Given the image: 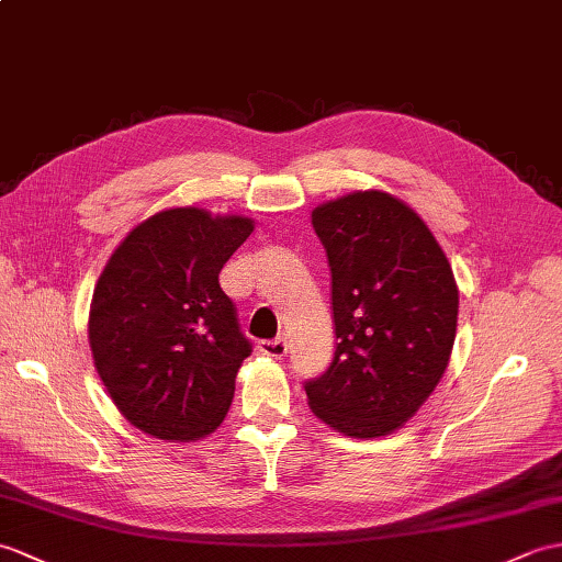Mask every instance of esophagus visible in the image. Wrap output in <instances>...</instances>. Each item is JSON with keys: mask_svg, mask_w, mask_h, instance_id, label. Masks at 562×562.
Returning <instances> with one entry per match:
<instances>
[{"mask_svg": "<svg viewBox=\"0 0 562 562\" xmlns=\"http://www.w3.org/2000/svg\"><path fill=\"white\" fill-rule=\"evenodd\" d=\"M258 351L266 357H272V359H282L286 355V340L284 337H276V340H260Z\"/></svg>", "mask_w": 562, "mask_h": 562, "instance_id": "34e87169", "label": "esophagus"}]
</instances>
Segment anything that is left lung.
I'll return each instance as SVG.
<instances>
[{
    "instance_id": "1",
    "label": "left lung",
    "mask_w": 562,
    "mask_h": 562,
    "mask_svg": "<svg viewBox=\"0 0 562 562\" xmlns=\"http://www.w3.org/2000/svg\"><path fill=\"white\" fill-rule=\"evenodd\" d=\"M311 222L328 254L337 347L304 383L308 407L345 436H385L446 373L460 306L452 268L424 220L383 191L342 195Z\"/></svg>"
}]
</instances>
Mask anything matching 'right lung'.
<instances>
[{"instance_id": "obj_1", "label": "right lung", "mask_w": 562, "mask_h": 562, "mask_svg": "<svg viewBox=\"0 0 562 562\" xmlns=\"http://www.w3.org/2000/svg\"><path fill=\"white\" fill-rule=\"evenodd\" d=\"M251 220L172 207L140 222L104 266L88 337L104 387L128 422L162 440L215 430L251 355L220 270Z\"/></svg>"}]
</instances>
